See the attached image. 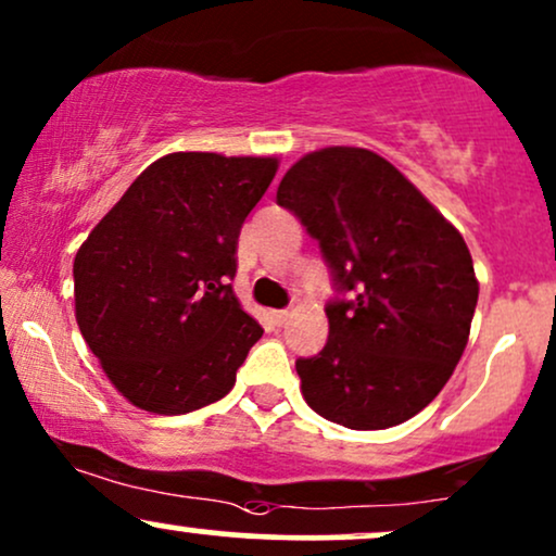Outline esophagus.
Wrapping results in <instances>:
<instances>
[{"mask_svg": "<svg viewBox=\"0 0 556 556\" xmlns=\"http://www.w3.org/2000/svg\"><path fill=\"white\" fill-rule=\"evenodd\" d=\"M287 318H290V311H274V314H271V321L277 324V327H282Z\"/></svg>", "mask_w": 556, "mask_h": 556, "instance_id": "obj_1", "label": "esophagus"}]
</instances>
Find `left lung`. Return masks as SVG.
<instances>
[{
	"label": "left lung",
	"instance_id": "1",
	"mask_svg": "<svg viewBox=\"0 0 556 556\" xmlns=\"http://www.w3.org/2000/svg\"><path fill=\"white\" fill-rule=\"evenodd\" d=\"M277 203L318 240L353 300L327 305L329 340L295 363L300 392L344 429L405 424L442 392L478 303L468 245L384 156L329 146L298 159Z\"/></svg>",
	"mask_w": 556,
	"mask_h": 556
}]
</instances>
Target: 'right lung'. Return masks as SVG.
Listing matches in <instances>:
<instances>
[{"instance_id":"obj_1","label":"right lung","mask_w":556,"mask_h":556,"mask_svg":"<svg viewBox=\"0 0 556 556\" xmlns=\"http://www.w3.org/2000/svg\"><path fill=\"white\" fill-rule=\"evenodd\" d=\"M279 159L177 151L149 164L75 253V318L106 379L140 410L222 400L264 334L229 279L245 216Z\"/></svg>"}]
</instances>
